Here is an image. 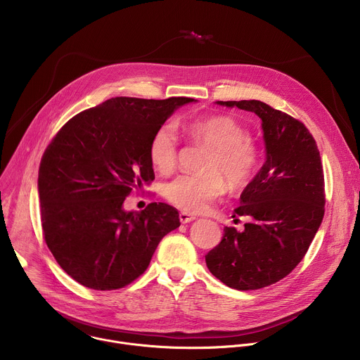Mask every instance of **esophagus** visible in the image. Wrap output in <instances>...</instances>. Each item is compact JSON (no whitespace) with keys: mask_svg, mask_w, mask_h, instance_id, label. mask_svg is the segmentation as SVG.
Returning a JSON list of instances; mask_svg holds the SVG:
<instances>
[{"mask_svg":"<svg viewBox=\"0 0 360 360\" xmlns=\"http://www.w3.org/2000/svg\"><path fill=\"white\" fill-rule=\"evenodd\" d=\"M193 219H196V217L192 215V214H188V212H181V214H179V221H181L182 224H189V222H192Z\"/></svg>","mask_w":360,"mask_h":360,"instance_id":"obj_1","label":"esophagus"}]
</instances>
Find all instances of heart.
I'll return each instance as SVG.
<instances>
[{"instance_id": "b5f03b06", "label": "heart", "mask_w": 360, "mask_h": 360, "mask_svg": "<svg viewBox=\"0 0 360 360\" xmlns=\"http://www.w3.org/2000/svg\"><path fill=\"white\" fill-rule=\"evenodd\" d=\"M192 136L211 148L203 175L182 174L162 185L164 198L176 208L202 212L224 195L226 184L240 189L252 179L258 165V150L248 139L246 129L232 117L215 115L189 124ZM149 160L157 171L174 169L178 157V129L174 122L162 124L149 141Z\"/></svg>"}]
</instances>
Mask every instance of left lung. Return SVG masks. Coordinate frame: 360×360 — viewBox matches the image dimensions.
Wrapping results in <instances>:
<instances>
[{"mask_svg":"<svg viewBox=\"0 0 360 360\" xmlns=\"http://www.w3.org/2000/svg\"><path fill=\"white\" fill-rule=\"evenodd\" d=\"M215 104L261 118L266 158L235 210L236 215L249 218L245 229L224 228L222 240L205 261L226 286L261 289L296 268L322 224L325 181L319 149L302 122L262 101Z\"/></svg>","mask_w":360,"mask_h":360,"instance_id":"obj_1","label":"left lung"}]
</instances>
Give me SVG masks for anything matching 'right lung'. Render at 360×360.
I'll return each mask as SVG.
<instances>
[{"mask_svg":"<svg viewBox=\"0 0 360 360\" xmlns=\"http://www.w3.org/2000/svg\"><path fill=\"white\" fill-rule=\"evenodd\" d=\"M196 99L117 96L71 118L45 149L38 172L45 242L60 266L95 290L120 289L148 268L178 211L152 202L125 211L132 188L155 179L149 141L182 105Z\"/></svg>","mask_w":360,"mask_h":360,"instance_id":"right-lung-1","label":"right lung"}]
</instances>
